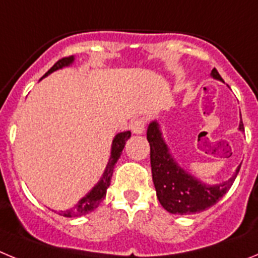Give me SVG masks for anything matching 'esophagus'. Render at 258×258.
I'll use <instances>...</instances> for the list:
<instances>
[{"mask_svg":"<svg viewBox=\"0 0 258 258\" xmlns=\"http://www.w3.org/2000/svg\"><path fill=\"white\" fill-rule=\"evenodd\" d=\"M145 127H146V120L145 118H136L133 120L131 124V129L134 134H142L145 132Z\"/></svg>","mask_w":258,"mask_h":258,"instance_id":"34e87169","label":"esophagus"}]
</instances>
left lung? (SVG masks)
Instances as JSON below:
<instances>
[{"label":"left lung","instance_id":"8db88e82","mask_svg":"<svg viewBox=\"0 0 258 258\" xmlns=\"http://www.w3.org/2000/svg\"><path fill=\"white\" fill-rule=\"evenodd\" d=\"M211 75L222 81L216 68L212 70ZM239 129L244 131L243 121H240ZM147 141L150 143L152 181L156 188V197L164 209L169 213L194 214L211 208L229 191L240 169L241 164L229 181L209 186L198 181L173 161L156 121L149 125Z\"/></svg>","mask_w":258,"mask_h":258}]
</instances>
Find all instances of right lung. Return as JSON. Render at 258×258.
Instances as JSON below:
<instances>
[{
    "instance_id": "add662e5",
    "label": "right lung",
    "mask_w": 258,
    "mask_h": 258,
    "mask_svg": "<svg viewBox=\"0 0 258 258\" xmlns=\"http://www.w3.org/2000/svg\"><path fill=\"white\" fill-rule=\"evenodd\" d=\"M74 61V56H64V58L59 59L55 64L52 66L46 74L44 75L47 76L49 74L54 72V71L59 70V68H63L66 66H70L71 63ZM131 138V132H124V133H118L115 137V140L112 142V149H111V157H109V161L106 166V170L103 173V177L101 178V181L98 182L94 186L90 192L84 197L83 199L77 203L74 208L67 209V211H60L59 214L60 216H64V217H80V216H84V214L89 213V212L94 211L95 208H98V206L101 204L102 200L104 199L107 192V188H108L109 183H111V177H112L113 173V166L117 163L118 157L121 155L122 150L125 147V143L126 141Z\"/></svg>"
}]
</instances>
